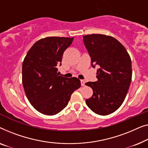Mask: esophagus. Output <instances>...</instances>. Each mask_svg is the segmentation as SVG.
<instances>
[{
	"mask_svg": "<svg viewBox=\"0 0 148 148\" xmlns=\"http://www.w3.org/2000/svg\"><path fill=\"white\" fill-rule=\"evenodd\" d=\"M80 82H81V86H84V85H85V82H84V80H80Z\"/></svg>",
	"mask_w": 148,
	"mask_h": 148,
	"instance_id": "obj_1",
	"label": "esophagus"
}]
</instances>
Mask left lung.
Instances as JSON below:
<instances>
[{"instance_id": "obj_1", "label": "left lung", "mask_w": 148, "mask_h": 148, "mask_svg": "<svg viewBox=\"0 0 148 148\" xmlns=\"http://www.w3.org/2000/svg\"><path fill=\"white\" fill-rule=\"evenodd\" d=\"M83 41L92 66L99 67L97 81L86 83L93 90L86 103L98 115H109L120 107L127 94L132 77L131 58L123 45L111 36L86 35Z\"/></svg>"}]
</instances>
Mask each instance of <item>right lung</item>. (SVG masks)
<instances>
[{
	"mask_svg": "<svg viewBox=\"0 0 148 148\" xmlns=\"http://www.w3.org/2000/svg\"><path fill=\"white\" fill-rule=\"evenodd\" d=\"M74 38L47 37L33 44L22 66V82L32 105L39 113L53 115L67 106L74 90L80 87L76 77L60 76L57 66Z\"/></svg>",
	"mask_w": 148,
	"mask_h": 148,
	"instance_id": "add662e5",
	"label": "right lung"
}]
</instances>
